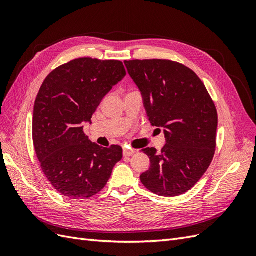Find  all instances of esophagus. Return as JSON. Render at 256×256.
Returning <instances> with one entry per match:
<instances>
[{
  "label": "esophagus",
  "instance_id": "esophagus-1",
  "mask_svg": "<svg viewBox=\"0 0 256 256\" xmlns=\"http://www.w3.org/2000/svg\"><path fill=\"white\" fill-rule=\"evenodd\" d=\"M136 152V150H127V148H124V150H122V154H124V157H130V156H132V154Z\"/></svg>",
  "mask_w": 256,
  "mask_h": 256
}]
</instances>
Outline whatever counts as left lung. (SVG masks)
<instances>
[{
    "label": "left lung",
    "mask_w": 256,
    "mask_h": 256,
    "mask_svg": "<svg viewBox=\"0 0 256 256\" xmlns=\"http://www.w3.org/2000/svg\"><path fill=\"white\" fill-rule=\"evenodd\" d=\"M140 88L152 126L164 127L161 152L142 150L150 157L140 178L145 188L161 196L189 191L210 166L216 152L218 113L204 83L190 68L168 60H125Z\"/></svg>",
    "instance_id": "obj_1"
}]
</instances>
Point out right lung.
Segmentation results:
<instances>
[{
    "label": "right lung",
    "instance_id": "add662e5",
    "mask_svg": "<svg viewBox=\"0 0 256 256\" xmlns=\"http://www.w3.org/2000/svg\"><path fill=\"white\" fill-rule=\"evenodd\" d=\"M125 76L120 60L81 58L54 69L40 86L33 114L34 148L44 174L62 196L97 194L122 158L118 145L92 143L83 125Z\"/></svg>",
    "mask_w": 256,
    "mask_h": 256
}]
</instances>
